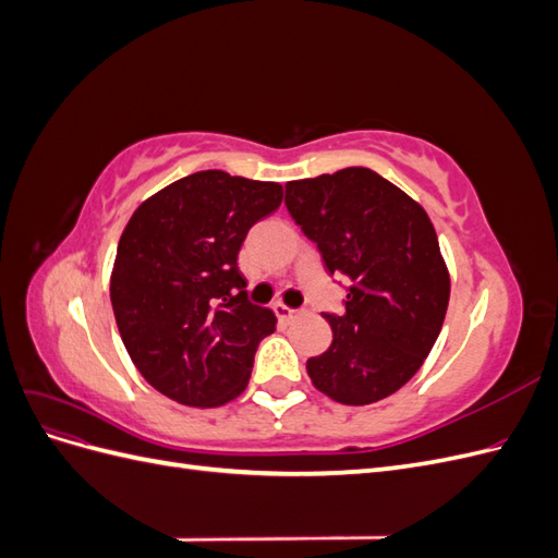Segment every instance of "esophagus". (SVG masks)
<instances>
[{
	"instance_id": "1",
	"label": "esophagus",
	"mask_w": 558,
	"mask_h": 558,
	"mask_svg": "<svg viewBox=\"0 0 558 558\" xmlns=\"http://www.w3.org/2000/svg\"><path fill=\"white\" fill-rule=\"evenodd\" d=\"M275 312H277L279 320H283V324H291V320H295L302 314L300 310H291V307H286V305H275Z\"/></svg>"
}]
</instances>
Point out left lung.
Returning <instances> with one entry per match:
<instances>
[{
    "label": "left lung",
    "mask_w": 558,
    "mask_h": 558,
    "mask_svg": "<svg viewBox=\"0 0 558 558\" xmlns=\"http://www.w3.org/2000/svg\"><path fill=\"white\" fill-rule=\"evenodd\" d=\"M286 207L330 275L351 286L326 314L330 347L307 361L320 393L369 404L424 365L449 305V269L424 207L367 167L286 183Z\"/></svg>",
    "instance_id": "left-lung-1"
}]
</instances>
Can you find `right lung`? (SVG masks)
Returning a JSON list of instances; mask_svg holds the SVG:
<instances>
[{
    "label": "right lung",
    "instance_id": "right-lung-1",
    "mask_svg": "<svg viewBox=\"0 0 558 558\" xmlns=\"http://www.w3.org/2000/svg\"><path fill=\"white\" fill-rule=\"evenodd\" d=\"M281 199V183L207 170L132 214L116 251L111 305L132 363L162 396L221 408L246 388L277 316L246 300L238 253Z\"/></svg>",
    "mask_w": 558,
    "mask_h": 558
}]
</instances>
